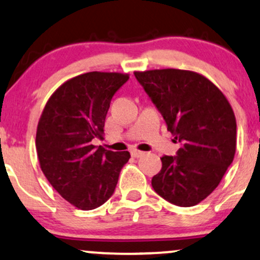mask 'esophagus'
I'll return each mask as SVG.
<instances>
[{
  "label": "esophagus",
  "instance_id": "obj_1",
  "mask_svg": "<svg viewBox=\"0 0 260 260\" xmlns=\"http://www.w3.org/2000/svg\"><path fill=\"white\" fill-rule=\"evenodd\" d=\"M145 154V152L144 151H139V150H132V151H131V155L133 156V157H142V156Z\"/></svg>",
  "mask_w": 260,
  "mask_h": 260
}]
</instances>
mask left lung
<instances>
[{
    "label": "left lung",
    "mask_w": 260,
    "mask_h": 260,
    "mask_svg": "<svg viewBox=\"0 0 260 260\" xmlns=\"http://www.w3.org/2000/svg\"><path fill=\"white\" fill-rule=\"evenodd\" d=\"M134 76L181 144L177 156H162V168L152 177L151 185L173 205H198L219 185L233 164V108L215 84L193 71L162 69L136 71Z\"/></svg>",
    "instance_id": "obj_1"
}]
</instances>
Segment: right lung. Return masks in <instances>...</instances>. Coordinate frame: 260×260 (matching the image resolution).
<instances>
[{"label":"right lung","mask_w":260,"mask_h":260,"mask_svg":"<svg viewBox=\"0 0 260 260\" xmlns=\"http://www.w3.org/2000/svg\"><path fill=\"white\" fill-rule=\"evenodd\" d=\"M129 76L92 71L62 83L48 99L36 132V150L47 180L75 207L89 211L111 198L128 151L96 148L115 93Z\"/></svg>","instance_id":"1"}]
</instances>
